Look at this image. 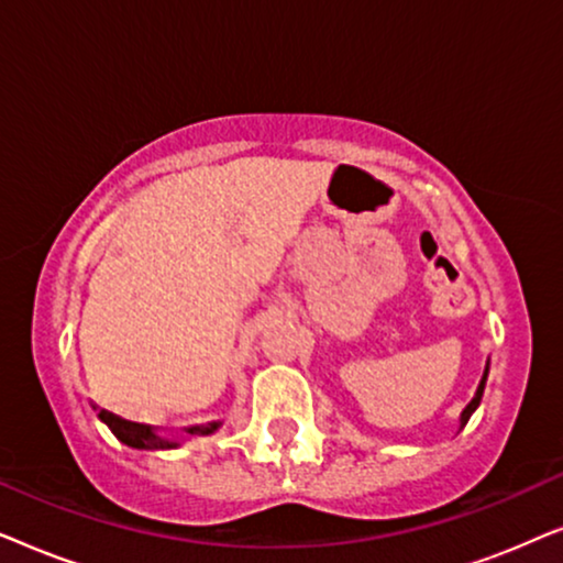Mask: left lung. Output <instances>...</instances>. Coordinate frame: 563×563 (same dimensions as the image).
Returning a JSON list of instances; mask_svg holds the SVG:
<instances>
[{"label":"left lung","mask_w":563,"mask_h":563,"mask_svg":"<svg viewBox=\"0 0 563 563\" xmlns=\"http://www.w3.org/2000/svg\"><path fill=\"white\" fill-rule=\"evenodd\" d=\"M487 372H489V364H487V368H484V376H482L479 387H476V395H474V399H472V402H468V405L464 407V412H461V428L466 426L468 418H472V412H474L476 407H479V402H482V395H484V384H487Z\"/></svg>","instance_id":"obj_1"}]
</instances>
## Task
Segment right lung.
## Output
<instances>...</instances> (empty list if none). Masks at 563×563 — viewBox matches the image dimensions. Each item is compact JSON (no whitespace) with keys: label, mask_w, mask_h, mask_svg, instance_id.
Segmentation results:
<instances>
[{"label":"right lung","mask_w":563,"mask_h":563,"mask_svg":"<svg viewBox=\"0 0 563 563\" xmlns=\"http://www.w3.org/2000/svg\"><path fill=\"white\" fill-rule=\"evenodd\" d=\"M99 420H102L104 426L110 428L114 435H118V441L130 445V449L168 451V449H176V445H179V441H168V438H161L151 426H141V422L122 420V418H118V415H112L107 410L99 412ZM218 428H220V422H207V426L187 428V435H210Z\"/></svg>","instance_id":"1"}]
</instances>
